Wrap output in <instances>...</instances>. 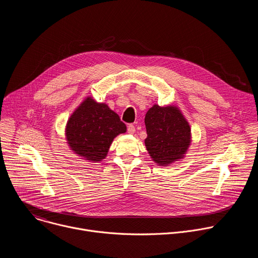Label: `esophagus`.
<instances>
[{"mask_svg":"<svg viewBox=\"0 0 258 258\" xmlns=\"http://www.w3.org/2000/svg\"><path fill=\"white\" fill-rule=\"evenodd\" d=\"M135 132H136L135 125H134V124H128V125H127V133H128V134H134Z\"/></svg>","mask_w":258,"mask_h":258,"instance_id":"obj_1","label":"esophagus"}]
</instances>
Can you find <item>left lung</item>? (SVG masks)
<instances>
[{"label":"left lung","instance_id":"1","mask_svg":"<svg viewBox=\"0 0 258 258\" xmlns=\"http://www.w3.org/2000/svg\"><path fill=\"white\" fill-rule=\"evenodd\" d=\"M145 124V146L155 163L168 166L185 157L191 144V127L176 106L153 105L146 113Z\"/></svg>","mask_w":258,"mask_h":258}]
</instances>
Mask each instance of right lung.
<instances>
[{"mask_svg": "<svg viewBox=\"0 0 258 258\" xmlns=\"http://www.w3.org/2000/svg\"><path fill=\"white\" fill-rule=\"evenodd\" d=\"M125 132V124L107 104L87 97L69 117L65 136L77 155L97 162L107 156L114 138Z\"/></svg>", "mask_w": 258, "mask_h": 258, "instance_id": "add662e5", "label": "right lung"}]
</instances>
